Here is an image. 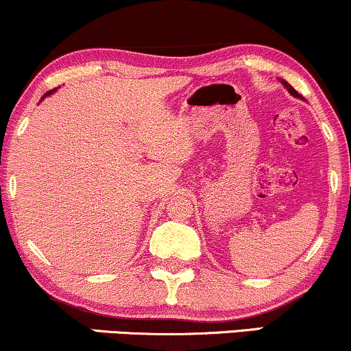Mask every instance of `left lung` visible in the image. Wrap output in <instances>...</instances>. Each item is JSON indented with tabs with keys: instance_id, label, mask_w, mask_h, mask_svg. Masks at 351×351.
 <instances>
[{
	"instance_id": "8db88e82",
	"label": "left lung",
	"mask_w": 351,
	"mask_h": 351,
	"mask_svg": "<svg viewBox=\"0 0 351 351\" xmlns=\"http://www.w3.org/2000/svg\"><path fill=\"white\" fill-rule=\"evenodd\" d=\"M280 82H281L282 84H285V88H286V90H288V91L291 93V95H293V96H296V98H298V96H299V93H298L296 90H294V88L291 86V84H289L288 82H286V80H280Z\"/></svg>"
}]
</instances>
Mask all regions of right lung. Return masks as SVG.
<instances>
[{
	"instance_id": "1",
	"label": "right lung",
	"mask_w": 351,
	"mask_h": 351,
	"mask_svg": "<svg viewBox=\"0 0 351 351\" xmlns=\"http://www.w3.org/2000/svg\"><path fill=\"white\" fill-rule=\"evenodd\" d=\"M55 90H52V91H49V93H45V95L44 96H49V95H52V93H53Z\"/></svg>"
}]
</instances>
